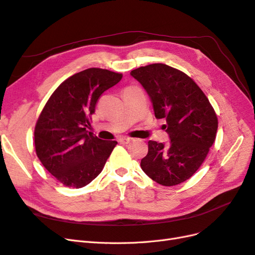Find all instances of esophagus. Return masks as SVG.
I'll return each instance as SVG.
<instances>
[{"label": "esophagus", "instance_id": "1", "mask_svg": "<svg viewBox=\"0 0 255 255\" xmlns=\"http://www.w3.org/2000/svg\"><path fill=\"white\" fill-rule=\"evenodd\" d=\"M132 137H129V136H123V137H121L119 141L121 142V143H123V144H128L129 142H131L132 141Z\"/></svg>", "mask_w": 255, "mask_h": 255}]
</instances>
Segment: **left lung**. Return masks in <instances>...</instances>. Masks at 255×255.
<instances>
[{
	"label": "left lung",
	"instance_id": "1",
	"mask_svg": "<svg viewBox=\"0 0 255 255\" xmlns=\"http://www.w3.org/2000/svg\"><path fill=\"white\" fill-rule=\"evenodd\" d=\"M149 95L154 116L165 119L167 144L148 142L141 167L153 181L172 186L184 182L207 158L216 138L217 116L208 97L185 73L153 63L131 71Z\"/></svg>",
	"mask_w": 255,
	"mask_h": 255
}]
</instances>
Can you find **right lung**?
<instances>
[{
  "instance_id": "obj_1",
  "label": "right lung",
  "mask_w": 255,
  "mask_h": 255,
  "mask_svg": "<svg viewBox=\"0 0 255 255\" xmlns=\"http://www.w3.org/2000/svg\"><path fill=\"white\" fill-rule=\"evenodd\" d=\"M121 73L90 68L65 79L48 98L35 127L42 165L68 187L80 188L101 174L117 141L88 133L96 103L122 79Z\"/></svg>"
}]
</instances>
